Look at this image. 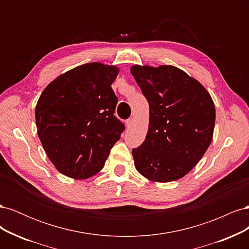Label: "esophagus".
<instances>
[{"instance_id":"esophagus-1","label":"esophagus","mask_w":249,"mask_h":249,"mask_svg":"<svg viewBox=\"0 0 249 249\" xmlns=\"http://www.w3.org/2000/svg\"><path fill=\"white\" fill-rule=\"evenodd\" d=\"M133 123H134V119L133 118H129L125 122V125H126V127H130L132 124H133Z\"/></svg>"}]
</instances>
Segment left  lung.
Segmentation results:
<instances>
[{"mask_svg":"<svg viewBox=\"0 0 249 249\" xmlns=\"http://www.w3.org/2000/svg\"><path fill=\"white\" fill-rule=\"evenodd\" d=\"M131 73L149 105L145 140L132 150L135 167L156 183L183 178L212 142V97L196 79L176 66L136 64Z\"/></svg>","mask_w":249,"mask_h":249,"instance_id":"left-lung-1","label":"left lung"}]
</instances>
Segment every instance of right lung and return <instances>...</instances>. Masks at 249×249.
I'll list each match as a JSON object with an SVG mask.
<instances>
[{"label":"right lung","instance_id":"add662e5","mask_svg":"<svg viewBox=\"0 0 249 249\" xmlns=\"http://www.w3.org/2000/svg\"><path fill=\"white\" fill-rule=\"evenodd\" d=\"M119 69L92 62L60 74L44 88L35 108L37 134L62 175L88 178L100 172L124 130L115 117L111 87Z\"/></svg>","mask_w":249,"mask_h":249}]
</instances>
